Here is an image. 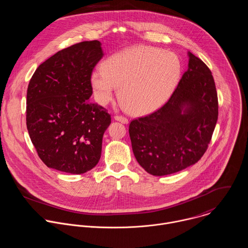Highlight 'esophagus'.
<instances>
[{"instance_id": "34e87169", "label": "esophagus", "mask_w": 248, "mask_h": 248, "mask_svg": "<svg viewBox=\"0 0 248 248\" xmlns=\"http://www.w3.org/2000/svg\"><path fill=\"white\" fill-rule=\"evenodd\" d=\"M114 119H115L116 121H118V122L122 123V124H128V120H127L125 117H123V116H119V115H116V116L114 117Z\"/></svg>"}]
</instances>
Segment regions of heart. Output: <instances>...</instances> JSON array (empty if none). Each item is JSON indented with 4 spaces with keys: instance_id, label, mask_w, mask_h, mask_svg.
Here are the masks:
<instances>
[{
    "instance_id": "obj_1",
    "label": "heart",
    "mask_w": 248,
    "mask_h": 248,
    "mask_svg": "<svg viewBox=\"0 0 248 248\" xmlns=\"http://www.w3.org/2000/svg\"><path fill=\"white\" fill-rule=\"evenodd\" d=\"M91 74L96 101L106 105L119 87V99L130 114L145 115L162 106L179 82L182 65L175 54L140 46L116 53Z\"/></svg>"
}]
</instances>
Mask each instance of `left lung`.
<instances>
[{
    "label": "left lung",
    "mask_w": 248,
    "mask_h": 248,
    "mask_svg": "<svg viewBox=\"0 0 248 248\" xmlns=\"http://www.w3.org/2000/svg\"><path fill=\"white\" fill-rule=\"evenodd\" d=\"M188 68L168 102L130 122L133 154L147 172L166 175L197 163L218 120V95L209 67L188 53Z\"/></svg>",
    "instance_id": "8db88e82"
}]
</instances>
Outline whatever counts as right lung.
Here are the masks:
<instances>
[{"label":"right lung","mask_w":248,"mask_h":248,"mask_svg":"<svg viewBox=\"0 0 248 248\" xmlns=\"http://www.w3.org/2000/svg\"><path fill=\"white\" fill-rule=\"evenodd\" d=\"M103 55L97 40L75 44L42 62L29 81L27 130L49 168L80 174L100 160L111 115L89 98L90 77Z\"/></svg>","instance_id":"1"}]
</instances>
